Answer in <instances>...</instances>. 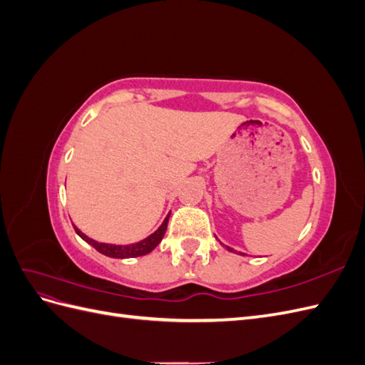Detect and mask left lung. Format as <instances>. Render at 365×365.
<instances>
[{
  "label": "left lung",
  "instance_id": "left-lung-1",
  "mask_svg": "<svg viewBox=\"0 0 365 365\" xmlns=\"http://www.w3.org/2000/svg\"><path fill=\"white\" fill-rule=\"evenodd\" d=\"M224 247H225V248H227L230 252H236V254H242V256H244V252H237V251H235L233 248H230V247H227V245H224Z\"/></svg>",
  "mask_w": 365,
  "mask_h": 365
}]
</instances>
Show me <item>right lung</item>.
Masks as SVG:
<instances>
[{
    "mask_svg": "<svg viewBox=\"0 0 365 365\" xmlns=\"http://www.w3.org/2000/svg\"><path fill=\"white\" fill-rule=\"evenodd\" d=\"M169 216L170 213L165 216V219L163 220V224L160 225V228L157 231H153L150 236H148L146 239H143L140 242H135V244H129V245H114V244H103V242H97L91 237H88L86 235H83L82 231L77 228L74 224V230L76 233L79 235L86 244H90L93 248H96L101 254H105L108 257L113 259H130V257H140V256H146L153 248H155L161 239L164 237L165 230H168V224H169Z\"/></svg>",
    "mask_w": 365,
    "mask_h": 365,
    "instance_id": "obj_1",
    "label": "right lung"
}]
</instances>
